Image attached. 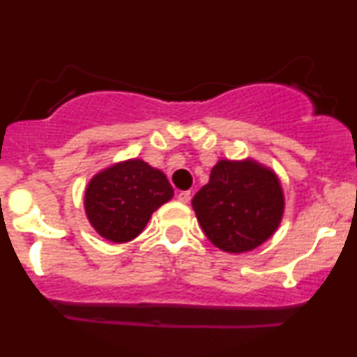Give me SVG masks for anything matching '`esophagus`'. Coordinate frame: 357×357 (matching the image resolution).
Here are the masks:
<instances>
[{
  "label": "esophagus",
  "instance_id": "esophagus-1",
  "mask_svg": "<svg viewBox=\"0 0 357 357\" xmlns=\"http://www.w3.org/2000/svg\"><path fill=\"white\" fill-rule=\"evenodd\" d=\"M178 199H179V202H181V203H188V202H190V199H191V192H190V191H181V192H179V195H178Z\"/></svg>",
  "mask_w": 357,
  "mask_h": 357
}]
</instances>
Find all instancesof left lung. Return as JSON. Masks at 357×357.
I'll return each mask as SVG.
<instances>
[{
    "label": "left lung",
    "instance_id": "8db88e82",
    "mask_svg": "<svg viewBox=\"0 0 357 357\" xmlns=\"http://www.w3.org/2000/svg\"><path fill=\"white\" fill-rule=\"evenodd\" d=\"M191 204L204 235L215 247L228 253H243L275 233L285 202L272 169L253 159H221Z\"/></svg>",
    "mask_w": 357,
    "mask_h": 357
}]
</instances>
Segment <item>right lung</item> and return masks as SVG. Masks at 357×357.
<instances>
[{
    "label": "right lung",
    "instance_id": "obj_1",
    "mask_svg": "<svg viewBox=\"0 0 357 357\" xmlns=\"http://www.w3.org/2000/svg\"><path fill=\"white\" fill-rule=\"evenodd\" d=\"M173 195L162 171L142 159H127L90 179L84 204L93 230L114 243H126L144 230L151 215Z\"/></svg>",
    "mask_w": 357,
    "mask_h": 357
}]
</instances>
